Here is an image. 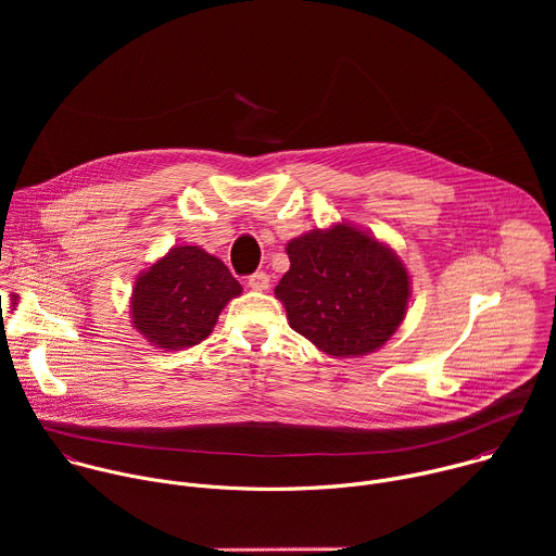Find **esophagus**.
<instances>
[{
  "label": "esophagus",
  "instance_id": "obj_1",
  "mask_svg": "<svg viewBox=\"0 0 556 556\" xmlns=\"http://www.w3.org/2000/svg\"><path fill=\"white\" fill-rule=\"evenodd\" d=\"M249 288L264 292V290H268V288H270V277H268L264 270L253 273V275L249 277Z\"/></svg>",
  "mask_w": 556,
  "mask_h": 556
}]
</instances>
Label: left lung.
Instances as JSON below:
<instances>
[{"mask_svg": "<svg viewBox=\"0 0 556 556\" xmlns=\"http://www.w3.org/2000/svg\"><path fill=\"white\" fill-rule=\"evenodd\" d=\"M290 270L275 288L288 324L321 352L350 358L382 348L403 324L412 281L387 244L352 224L288 242Z\"/></svg>", "mask_w": 556, "mask_h": 556, "instance_id": "1", "label": "left lung"}]
</instances>
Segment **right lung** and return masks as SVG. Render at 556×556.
Listing matches in <instances>:
<instances>
[{
  "mask_svg": "<svg viewBox=\"0 0 556 556\" xmlns=\"http://www.w3.org/2000/svg\"><path fill=\"white\" fill-rule=\"evenodd\" d=\"M242 286L222 260L200 247H174L142 270L131 290V326L161 350H185L204 341L224 305Z\"/></svg>",
  "mask_w": 556,
  "mask_h": 556,
  "instance_id": "right-lung-1",
  "label": "right lung"
}]
</instances>
